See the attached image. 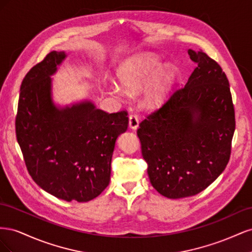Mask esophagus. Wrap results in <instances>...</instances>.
Segmentation results:
<instances>
[{
	"label": "esophagus",
	"instance_id": "34e87169",
	"mask_svg": "<svg viewBox=\"0 0 252 252\" xmlns=\"http://www.w3.org/2000/svg\"><path fill=\"white\" fill-rule=\"evenodd\" d=\"M129 127L131 129H136L139 127V118L135 113L129 114Z\"/></svg>",
	"mask_w": 252,
	"mask_h": 252
}]
</instances>
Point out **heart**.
I'll list each match as a JSON object with an SVG mask.
<instances>
[{"mask_svg":"<svg viewBox=\"0 0 252 252\" xmlns=\"http://www.w3.org/2000/svg\"><path fill=\"white\" fill-rule=\"evenodd\" d=\"M161 60L154 53L143 52L125 60L119 67L118 79L129 93L140 90L158 68L161 66ZM177 77V69L167 66L159 71L148 85L145 93V102L149 106L158 105L163 101Z\"/></svg>","mask_w":252,"mask_h":252,"instance_id":"1","label":"heart"}]
</instances>
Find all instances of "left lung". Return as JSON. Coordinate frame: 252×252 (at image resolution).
I'll use <instances>...</instances> for the list:
<instances>
[{
	"label": "left lung",
	"mask_w": 252,
	"mask_h": 252,
	"mask_svg": "<svg viewBox=\"0 0 252 252\" xmlns=\"http://www.w3.org/2000/svg\"><path fill=\"white\" fill-rule=\"evenodd\" d=\"M188 55L196 67L187 83L136 131L151 185L169 199L197 194L224 171L235 129L225 72L202 51Z\"/></svg>",
	"instance_id": "8db88e82"
}]
</instances>
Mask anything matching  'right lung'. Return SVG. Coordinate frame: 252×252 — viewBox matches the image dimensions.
<instances>
[{"label": "right lung", "instance_id": "obj_1", "mask_svg": "<svg viewBox=\"0 0 252 252\" xmlns=\"http://www.w3.org/2000/svg\"><path fill=\"white\" fill-rule=\"evenodd\" d=\"M65 57L49 52L23 79L16 133L36 184L59 199L83 203L108 186L114 144L126 131L128 113H108L90 102L58 109L50 96V75Z\"/></svg>", "mask_w": 252, "mask_h": 252}]
</instances>
